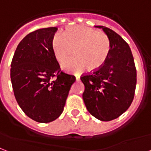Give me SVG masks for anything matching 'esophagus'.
<instances>
[{
  "mask_svg": "<svg viewBox=\"0 0 151 151\" xmlns=\"http://www.w3.org/2000/svg\"><path fill=\"white\" fill-rule=\"evenodd\" d=\"M76 80L78 81V80H79V79H80V76H78V75H76Z\"/></svg>",
  "mask_w": 151,
  "mask_h": 151,
  "instance_id": "obj_1",
  "label": "esophagus"
}]
</instances>
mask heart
<instances>
[{
  "label": "heart",
  "instance_id": "1",
  "mask_svg": "<svg viewBox=\"0 0 151 151\" xmlns=\"http://www.w3.org/2000/svg\"><path fill=\"white\" fill-rule=\"evenodd\" d=\"M51 45L59 61L70 56L74 50L77 57L61 64L67 72H79L86 68L90 72L97 71L106 64L111 52L110 39L106 33L83 26H72L63 34L56 33Z\"/></svg>",
  "mask_w": 151,
  "mask_h": 151
}]
</instances>
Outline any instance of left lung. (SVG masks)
<instances>
[{
    "label": "left lung",
    "mask_w": 151,
    "mask_h": 151,
    "mask_svg": "<svg viewBox=\"0 0 151 151\" xmlns=\"http://www.w3.org/2000/svg\"><path fill=\"white\" fill-rule=\"evenodd\" d=\"M111 42V52L99 70L80 77L87 110L94 117L109 121L123 114L132 102L136 86V68L129 45L117 33L103 26Z\"/></svg>",
    "instance_id": "1"
}]
</instances>
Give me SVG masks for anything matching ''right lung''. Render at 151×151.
Returning <instances> with one entry per match:
<instances>
[{
	"mask_svg": "<svg viewBox=\"0 0 151 151\" xmlns=\"http://www.w3.org/2000/svg\"><path fill=\"white\" fill-rule=\"evenodd\" d=\"M57 27L28 34L16 48L11 63L14 95L26 115L39 123L56 120L64 110L75 76L61 71L52 50Z\"/></svg>",
	"mask_w": 151,
	"mask_h": 151,
	"instance_id": "1",
	"label": "right lung"
}]
</instances>
